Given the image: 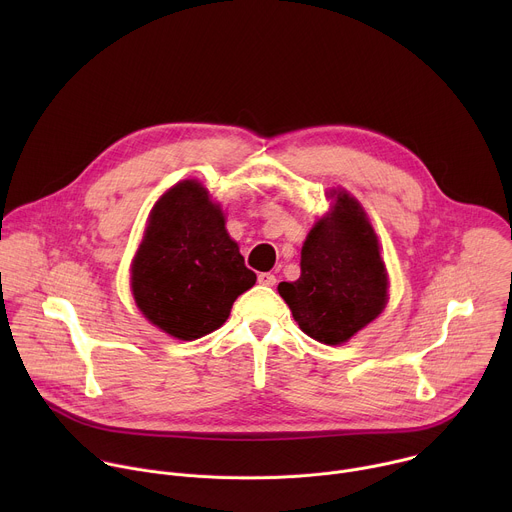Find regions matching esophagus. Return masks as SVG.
I'll return each mask as SVG.
<instances>
[{
    "mask_svg": "<svg viewBox=\"0 0 512 512\" xmlns=\"http://www.w3.org/2000/svg\"><path fill=\"white\" fill-rule=\"evenodd\" d=\"M257 279H259V283H261V285H269V287L277 283V279H275V275H273V273H259V277H257Z\"/></svg>",
    "mask_w": 512,
    "mask_h": 512,
    "instance_id": "esophagus-1",
    "label": "esophagus"
}]
</instances>
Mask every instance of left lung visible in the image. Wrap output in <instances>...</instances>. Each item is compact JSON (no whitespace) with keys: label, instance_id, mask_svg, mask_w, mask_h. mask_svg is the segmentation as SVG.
Returning <instances> with one entry per match:
<instances>
[{"label":"left lung","instance_id":"left-lung-1","mask_svg":"<svg viewBox=\"0 0 512 512\" xmlns=\"http://www.w3.org/2000/svg\"><path fill=\"white\" fill-rule=\"evenodd\" d=\"M332 208L302 247V275L281 281L279 296L310 338L336 346L387 306L389 277L367 212L346 190H330Z\"/></svg>","mask_w":512,"mask_h":512}]
</instances>
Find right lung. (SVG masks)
<instances>
[{"label": "right lung", "instance_id": "right-lung-1", "mask_svg": "<svg viewBox=\"0 0 512 512\" xmlns=\"http://www.w3.org/2000/svg\"><path fill=\"white\" fill-rule=\"evenodd\" d=\"M255 281L221 204L198 180L162 194L131 263L133 300L145 318L178 340H196L221 328Z\"/></svg>", "mask_w": 512, "mask_h": 512}]
</instances>
